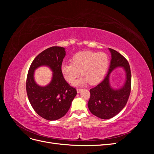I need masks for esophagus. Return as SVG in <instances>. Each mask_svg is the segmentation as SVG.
I'll return each mask as SVG.
<instances>
[{
	"mask_svg": "<svg viewBox=\"0 0 154 154\" xmlns=\"http://www.w3.org/2000/svg\"><path fill=\"white\" fill-rule=\"evenodd\" d=\"M82 90V88H76V91H77V93H79V92H80Z\"/></svg>",
	"mask_w": 154,
	"mask_h": 154,
	"instance_id": "34e87169",
	"label": "esophagus"
}]
</instances>
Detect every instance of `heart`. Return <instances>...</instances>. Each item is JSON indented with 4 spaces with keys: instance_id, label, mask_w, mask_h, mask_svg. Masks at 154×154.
Returning <instances> with one entry per match:
<instances>
[{
    "instance_id": "b5f03b06",
    "label": "heart",
    "mask_w": 154,
    "mask_h": 154,
    "mask_svg": "<svg viewBox=\"0 0 154 154\" xmlns=\"http://www.w3.org/2000/svg\"><path fill=\"white\" fill-rule=\"evenodd\" d=\"M109 63V56L105 53L83 51L73 56L71 63H63L61 71L69 83H73L81 72L82 76L73 82L74 86H82L88 83L96 85L105 76Z\"/></svg>"
}]
</instances>
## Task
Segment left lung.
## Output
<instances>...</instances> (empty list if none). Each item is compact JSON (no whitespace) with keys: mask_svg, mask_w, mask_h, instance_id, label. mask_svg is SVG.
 Returning <instances> with one entry per match:
<instances>
[{"mask_svg":"<svg viewBox=\"0 0 154 154\" xmlns=\"http://www.w3.org/2000/svg\"><path fill=\"white\" fill-rule=\"evenodd\" d=\"M111 60L106 76L100 84L90 90L91 97L88 102L91 112L102 119L113 118L127 104L131 89V72L128 61L123 56L112 49L109 48ZM122 67L125 73V81L120 88L111 86L109 76L114 69Z\"/></svg>","mask_w":154,"mask_h":154,"instance_id":"8db88e82","label":"left lung"}]
</instances>
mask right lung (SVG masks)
<instances>
[{
	"label": "right lung",
	"instance_id": "obj_1",
	"mask_svg": "<svg viewBox=\"0 0 154 154\" xmlns=\"http://www.w3.org/2000/svg\"><path fill=\"white\" fill-rule=\"evenodd\" d=\"M62 47L49 48L40 53L32 61L26 81L29 101L36 112L42 118L54 121L66 114L77 92L65 80L61 66L66 57ZM49 67L53 72L52 78L47 86H39L34 80V71L40 66Z\"/></svg>",
	"mask_w": 154,
	"mask_h": 154
}]
</instances>
